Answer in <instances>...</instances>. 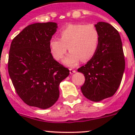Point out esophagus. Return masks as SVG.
Masks as SVG:
<instances>
[{
	"instance_id": "esophagus-1",
	"label": "esophagus",
	"mask_w": 135,
	"mask_h": 135,
	"mask_svg": "<svg viewBox=\"0 0 135 135\" xmlns=\"http://www.w3.org/2000/svg\"><path fill=\"white\" fill-rule=\"evenodd\" d=\"M75 72H76V70H73V69H71V68L70 69V74H72L75 73Z\"/></svg>"
}]
</instances>
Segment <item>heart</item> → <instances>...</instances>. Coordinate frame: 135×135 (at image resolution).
<instances>
[{"label":"heart","instance_id":"b5f03b06","mask_svg":"<svg viewBox=\"0 0 135 135\" xmlns=\"http://www.w3.org/2000/svg\"><path fill=\"white\" fill-rule=\"evenodd\" d=\"M59 38L50 40L51 54L55 60L60 61L68 48L70 52L64 61L67 65L73 67L80 60L87 61L93 57L99 45L100 34L93 24L76 23L61 30Z\"/></svg>","mask_w":135,"mask_h":135}]
</instances>
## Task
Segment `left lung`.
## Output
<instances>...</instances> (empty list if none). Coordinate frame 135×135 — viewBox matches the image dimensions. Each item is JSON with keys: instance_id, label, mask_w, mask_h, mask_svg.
Segmentation results:
<instances>
[{"instance_id": "8db88e82", "label": "left lung", "mask_w": 135, "mask_h": 135, "mask_svg": "<svg viewBox=\"0 0 135 135\" xmlns=\"http://www.w3.org/2000/svg\"><path fill=\"white\" fill-rule=\"evenodd\" d=\"M100 34L98 49L87 64L78 69L84 74L82 94L90 101L112 97L118 89L125 68L121 38L115 27L105 22L95 25Z\"/></svg>"}]
</instances>
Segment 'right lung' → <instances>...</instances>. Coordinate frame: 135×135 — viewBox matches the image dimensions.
<instances>
[{
  "mask_svg": "<svg viewBox=\"0 0 135 135\" xmlns=\"http://www.w3.org/2000/svg\"><path fill=\"white\" fill-rule=\"evenodd\" d=\"M54 22L33 23L13 39L8 71L15 91L32 107L47 109L59 96L60 82L70 70L53 59L49 41L57 31Z\"/></svg>",
  "mask_w": 135,
  "mask_h": 135,
  "instance_id": "1",
  "label": "right lung"
}]
</instances>
